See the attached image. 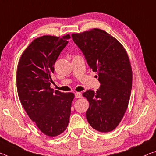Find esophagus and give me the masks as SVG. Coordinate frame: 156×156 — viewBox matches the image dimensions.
Wrapping results in <instances>:
<instances>
[{
    "label": "esophagus",
    "mask_w": 156,
    "mask_h": 156,
    "mask_svg": "<svg viewBox=\"0 0 156 156\" xmlns=\"http://www.w3.org/2000/svg\"><path fill=\"white\" fill-rule=\"evenodd\" d=\"M81 97L82 94L80 93V92H76V93H75V98H80Z\"/></svg>",
    "instance_id": "34e87169"
}]
</instances>
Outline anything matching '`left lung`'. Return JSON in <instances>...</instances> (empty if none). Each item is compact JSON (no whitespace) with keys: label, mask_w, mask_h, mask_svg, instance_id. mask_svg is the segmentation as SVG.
Segmentation results:
<instances>
[{"label":"left lung","mask_w":156,"mask_h":156,"mask_svg":"<svg viewBox=\"0 0 156 156\" xmlns=\"http://www.w3.org/2000/svg\"><path fill=\"white\" fill-rule=\"evenodd\" d=\"M75 44L89 67L98 73L100 86L96 92L83 93L89 102L86 118L100 132L113 131L127 109L132 88V69L125 48L106 31L94 29L72 34Z\"/></svg>","instance_id":"obj_1"}]
</instances>
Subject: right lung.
Instances as JSON below:
<instances>
[{
    "label": "right lung",
    "instance_id": "1",
    "mask_svg": "<svg viewBox=\"0 0 156 156\" xmlns=\"http://www.w3.org/2000/svg\"><path fill=\"white\" fill-rule=\"evenodd\" d=\"M70 36H43L35 39L20 57L16 72L20 101L30 119L45 135L61 134L68 126L73 93L50 87L54 64Z\"/></svg>",
    "mask_w": 156,
    "mask_h": 156
}]
</instances>
